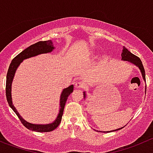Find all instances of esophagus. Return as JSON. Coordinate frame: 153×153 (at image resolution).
<instances>
[{
  "label": "esophagus",
  "mask_w": 153,
  "mask_h": 153,
  "mask_svg": "<svg viewBox=\"0 0 153 153\" xmlns=\"http://www.w3.org/2000/svg\"><path fill=\"white\" fill-rule=\"evenodd\" d=\"M75 87L76 88H83L85 87V83L82 81H78L75 83Z\"/></svg>",
  "instance_id": "34e87169"
}]
</instances>
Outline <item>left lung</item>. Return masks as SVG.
<instances>
[{
  "label": "left lung",
  "instance_id": "8db88e82",
  "mask_svg": "<svg viewBox=\"0 0 153 153\" xmlns=\"http://www.w3.org/2000/svg\"><path fill=\"white\" fill-rule=\"evenodd\" d=\"M122 60L123 61H128V62H131V63L134 64V65H136L137 67L139 68V69L140 70L141 74H142V76H143V79H144V81H146V74H145V71H144V68L143 66V64H142V62H141L140 59L136 56L135 55L132 54L131 52H129L126 47H123V52H122ZM84 97H85V92L84 91ZM123 128H120L116 129V130L113 131H118L122 129ZM105 132V131H104ZM108 132V131H107ZM110 132V131H109Z\"/></svg>",
  "mask_w": 153,
  "mask_h": 153
}]
</instances>
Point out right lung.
Returning <instances> with one entry per match:
<instances>
[{"mask_svg":"<svg viewBox=\"0 0 153 153\" xmlns=\"http://www.w3.org/2000/svg\"><path fill=\"white\" fill-rule=\"evenodd\" d=\"M54 49L53 44H52V40H46V41H39L37 43H34V44L31 45L29 47L26 48L25 50L20 52L18 56H16L12 60L11 63H10V67H9L8 71H7V81H6V97H7V102H8L10 107L12 108V110L15 112L16 114L20 119L21 123L24 125L25 127L27 128V129L31 131H34L37 132H49L55 130L58 126L60 124L61 121H62V115H63L64 109H65V103H66L67 100H68V96L70 95L71 92L74 90V85H70L68 88L63 89L62 94H61L60 98V110H59V115H58L57 118L55 121L52 123H49V124L46 125H36V124H31L30 123H27L25 121L24 119H22L16 109L13 106L12 102V95H11V88H12V82L13 79L14 75H15L16 71L17 68L19 66L21 62L23 60L26 59H28L30 57H34V56L40 55V54L43 53H48V52H51Z\"/></svg>","mask_w":153,"mask_h":153,"instance_id":"add662e5","label":"right lung"}]
</instances>
